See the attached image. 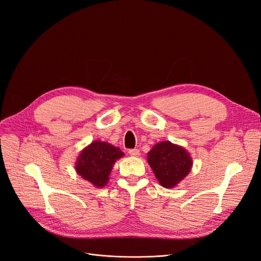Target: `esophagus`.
I'll return each mask as SVG.
<instances>
[{"label": "esophagus", "instance_id": "1", "mask_svg": "<svg viewBox=\"0 0 261 261\" xmlns=\"http://www.w3.org/2000/svg\"><path fill=\"white\" fill-rule=\"evenodd\" d=\"M128 153L132 155V156H138L140 154V151L138 149H130Z\"/></svg>", "mask_w": 261, "mask_h": 261}]
</instances>
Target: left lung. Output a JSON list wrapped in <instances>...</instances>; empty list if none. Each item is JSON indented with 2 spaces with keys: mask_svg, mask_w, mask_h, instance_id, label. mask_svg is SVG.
Listing matches in <instances>:
<instances>
[{
  "mask_svg": "<svg viewBox=\"0 0 261 261\" xmlns=\"http://www.w3.org/2000/svg\"><path fill=\"white\" fill-rule=\"evenodd\" d=\"M147 161L164 188L177 186L193 168V159L187 150L169 140L155 144L148 152Z\"/></svg>",
  "mask_w": 261,
  "mask_h": 261,
  "instance_id": "left-lung-1",
  "label": "left lung"
}]
</instances>
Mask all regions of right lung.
<instances>
[{"mask_svg":"<svg viewBox=\"0 0 261 261\" xmlns=\"http://www.w3.org/2000/svg\"><path fill=\"white\" fill-rule=\"evenodd\" d=\"M124 156L122 150L106 141L93 140L78 155L75 170L78 175L88 180L94 187H105L114 163Z\"/></svg>","mask_w":261,"mask_h":261,"instance_id":"add662e5","label":"right lung"}]
</instances>
